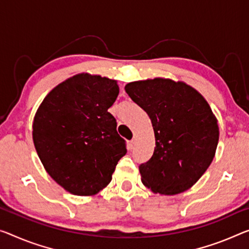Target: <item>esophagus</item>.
I'll return each instance as SVG.
<instances>
[{"instance_id": "obj_1", "label": "esophagus", "mask_w": 249, "mask_h": 249, "mask_svg": "<svg viewBox=\"0 0 249 249\" xmlns=\"http://www.w3.org/2000/svg\"><path fill=\"white\" fill-rule=\"evenodd\" d=\"M135 144H136V140L135 139L128 141V149H129V150H132V149L135 148Z\"/></svg>"}]
</instances>
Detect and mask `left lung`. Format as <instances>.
I'll list each match as a JSON object with an SVG mask.
<instances>
[{
    "instance_id": "obj_1",
    "label": "left lung",
    "mask_w": 249,
    "mask_h": 249,
    "mask_svg": "<svg viewBox=\"0 0 249 249\" xmlns=\"http://www.w3.org/2000/svg\"><path fill=\"white\" fill-rule=\"evenodd\" d=\"M154 127L156 147L139 171L154 193L177 195L194 186L215 157L219 139L217 119L205 98L194 88L156 78L124 87Z\"/></svg>"
}]
</instances>
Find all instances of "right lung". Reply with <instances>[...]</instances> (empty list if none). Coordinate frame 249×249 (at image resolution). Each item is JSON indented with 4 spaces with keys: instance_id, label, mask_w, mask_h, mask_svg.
Returning a JSON list of instances; mask_svg holds the SVG:
<instances>
[{
    "instance_id": "right-lung-1",
    "label": "right lung",
    "mask_w": 249,
    "mask_h": 249,
    "mask_svg": "<svg viewBox=\"0 0 249 249\" xmlns=\"http://www.w3.org/2000/svg\"><path fill=\"white\" fill-rule=\"evenodd\" d=\"M118 94L116 80L81 73L56 86L37 109L34 146L47 173L69 193H99L127 154L108 112Z\"/></svg>"
}]
</instances>
